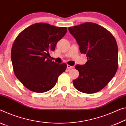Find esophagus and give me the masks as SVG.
I'll list each match as a JSON object with an SVG mask.
<instances>
[{
    "mask_svg": "<svg viewBox=\"0 0 126 126\" xmlns=\"http://www.w3.org/2000/svg\"><path fill=\"white\" fill-rule=\"evenodd\" d=\"M67 68L68 69H71L73 68L74 66H72V65H68V64H67Z\"/></svg>",
    "mask_w": 126,
    "mask_h": 126,
    "instance_id": "34e87169",
    "label": "esophagus"
}]
</instances>
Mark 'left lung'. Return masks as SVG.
I'll return each mask as SVG.
<instances>
[{"label":"left lung","mask_w":126,"mask_h":126,"mask_svg":"<svg viewBox=\"0 0 126 126\" xmlns=\"http://www.w3.org/2000/svg\"><path fill=\"white\" fill-rule=\"evenodd\" d=\"M81 54L88 60L77 64L79 76L73 80L77 90L86 94L97 93L113 79L118 68V49L112 34L101 26L91 22L68 28Z\"/></svg>","instance_id":"left-lung-1"}]
</instances>
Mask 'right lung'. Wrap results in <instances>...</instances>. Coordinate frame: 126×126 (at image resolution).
<instances>
[{
	"label": "right lung",
	"mask_w": 126,
	"mask_h": 126,
	"mask_svg": "<svg viewBox=\"0 0 126 126\" xmlns=\"http://www.w3.org/2000/svg\"><path fill=\"white\" fill-rule=\"evenodd\" d=\"M67 28L45 23L31 25L19 33L14 42L11 60L16 76L32 91L45 93L53 89L58 78L67 68L48 58Z\"/></svg>",
	"instance_id": "obj_1"
}]
</instances>
